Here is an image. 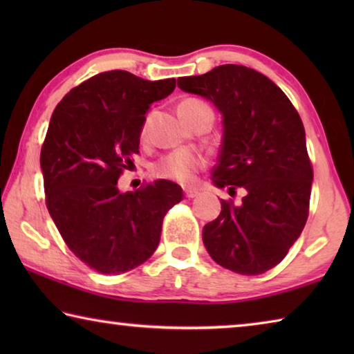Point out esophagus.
Returning a JSON list of instances; mask_svg holds the SVG:
<instances>
[{
    "instance_id": "obj_1",
    "label": "esophagus",
    "mask_w": 354,
    "mask_h": 354,
    "mask_svg": "<svg viewBox=\"0 0 354 354\" xmlns=\"http://www.w3.org/2000/svg\"><path fill=\"white\" fill-rule=\"evenodd\" d=\"M184 195L187 196V198H195V196H198V190H195V189H185V190H184Z\"/></svg>"
}]
</instances>
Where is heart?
Listing matches in <instances>:
<instances>
[{
	"label": "heart",
	"instance_id": "heart-1",
	"mask_svg": "<svg viewBox=\"0 0 354 354\" xmlns=\"http://www.w3.org/2000/svg\"><path fill=\"white\" fill-rule=\"evenodd\" d=\"M179 112H181V115L187 123L194 117L200 115V113H211L214 117L211 106L198 98L184 100L183 103L179 104ZM148 118L149 115L145 118V122H143L142 133H145ZM203 167H205V159H203V156L190 151V149H178V151H173L164 156V158L154 165V173L156 176L169 179V181H175L179 184H192L196 178V171H200Z\"/></svg>",
	"mask_w": 354,
	"mask_h": 354
}]
</instances>
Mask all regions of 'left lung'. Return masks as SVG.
<instances>
[{
    "instance_id": "8db88e82",
    "label": "left lung",
    "mask_w": 354,
    "mask_h": 354,
    "mask_svg": "<svg viewBox=\"0 0 354 354\" xmlns=\"http://www.w3.org/2000/svg\"><path fill=\"white\" fill-rule=\"evenodd\" d=\"M184 92L212 101L223 115V140L212 170L221 200L203 242L218 266L261 274L284 259L309 215L313 164L301 118L286 93L259 71L226 64L178 80Z\"/></svg>"
}]
</instances>
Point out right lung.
I'll list each match as a JSON object with an SVG mask.
<instances>
[{"instance_id":"right-lung-1","label":"right lung","mask_w":354,"mask_h":354,"mask_svg":"<svg viewBox=\"0 0 354 354\" xmlns=\"http://www.w3.org/2000/svg\"><path fill=\"white\" fill-rule=\"evenodd\" d=\"M175 87L173 77L104 71L71 88L51 115L40 151L48 212L71 253L101 274L151 257L165 214L183 200V189L167 179L127 194L117 185L139 153L149 104Z\"/></svg>"}]
</instances>
